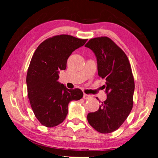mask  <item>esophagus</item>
I'll list each match as a JSON object with an SVG mask.
<instances>
[{"label":"esophagus","instance_id":"esophagus-1","mask_svg":"<svg viewBox=\"0 0 158 158\" xmlns=\"http://www.w3.org/2000/svg\"><path fill=\"white\" fill-rule=\"evenodd\" d=\"M91 98H92V96H91V95H87V94H84V95H83V98L84 99H89Z\"/></svg>","mask_w":158,"mask_h":158}]
</instances>
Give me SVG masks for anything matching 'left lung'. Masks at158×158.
I'll list each match as a JSON object with an SVG mask.
<instances>
[{
    "label": "left lung",
    "instance_id": "obj_1",
    "mask_svg": "<svg viewBox=\"0 0 158 158\" xmlns=\"http://www.w3.org/2000/svg\"><path fill=\"white\" fill-rule=\"evenodd\" d=\"M85 47L96 56L98 75L106 80L107 93L106 101L97 111L89 113L87 119L99 132L111 133L123 125L133 106L135 81L131 66L124 51L107 37L91 39Z\"/></svg>",
    "mask_w": 158,
    "mask_h": 158
}]
</instances>
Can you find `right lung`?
<instances>
[{
  "mask_svg": "<svg viewBox=\"0 0 158 158\" xmlns=\"http://www.w3.org/2000/svg\"><path fill=\"white\" fill-rule=\"evenodd\" d=\"M87 40L56 35L43 41L33 54L26 77L27 96L35 116L44 126L53 127L63 123L69 103L83 97L81 89H69L57 80L72 52Z\"/></svg>",
  "mask_w": 158,
  "mask_h": 158,
  "instance_id": "1",
  "label": "right lung"
}]
</instances>
